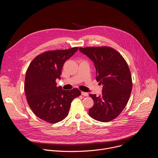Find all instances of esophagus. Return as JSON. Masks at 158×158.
<instances>
[{"instance_id":"obj_1","label":"esophagus","mask_w":158,"mask_h":158,"mask_svg":"<svg viewBox=\"0 0 158 158\" xmlns=\"http://www.w3.org/2000/svg\"><path fill=\"white\" fill-rule=\"evenodd\" d=\"M81 94L84 96H88V93H85V92H81Z\"/></svg>"}]
</instances>
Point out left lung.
Returning a JSON list of instances; mask_svg holds the SVG:
<instances>
[{"label": "left lung", "mask_w": 158, "mask_h": 158, "mask_svg": "<svg viewBox=\"0 0 158 158\" xmlns=\"http://www.w3.org/2000/svg\"><path fill=\"white\" fill-rule=\"evenodd\" d=\"M81 52L91 59L96 71V80L103 85L99 96L90 94L94 106L89 110L92 118L109 122L118 117L126 107L132 87L131 74L123 57L107 46L79 48Z\"/></svg>", "instance_id": "obj_1"}]
</instances>
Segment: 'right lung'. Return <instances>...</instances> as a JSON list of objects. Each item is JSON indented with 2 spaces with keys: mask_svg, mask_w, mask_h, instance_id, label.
Wrapping results in <instances>:
<instances>
[{
  "mask_svg": "<svg viewBox=\"0 0 158 158\" xmlns=\"http://www.w3.org/2000/svg\"><path fill=\"white\" fill-rule=\"evenodd\" d=\"M78 48L49 51L36 56L26 71L24 91L27 102L34 113L49 123L62 121L68 115L73 100L81 95L77 88L65 91L57 87L64 62Z\"/></svg>",
  "mask_w": 158,
  "mask_h": 158,
  "instance_id": "right-lung-1",
  "label": "right lung"
}]
</instances>
